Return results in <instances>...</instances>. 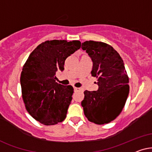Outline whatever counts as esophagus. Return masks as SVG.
Instances as JSON below:
<instances>
[{"label":"esophagus","instance_id":"esophagus-1","mask_svg":"<svg viewBox=\"0 0 152 152\" xmlns=\"http://www.w3.org/2000/svg\"><path fill=\"white\" fill-rule=\"evenodd\" d=\"M74 91H76V92H77V91H80V88H76V87H74Z\"/></svg>","mask_w":152,"mask_h":152}]
</instances>
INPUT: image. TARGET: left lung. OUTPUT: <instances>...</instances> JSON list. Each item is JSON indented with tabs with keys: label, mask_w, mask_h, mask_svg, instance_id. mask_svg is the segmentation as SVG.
Here are the masks:
<instances>
[{
	"label": "left lung",
	"mask_w": 152,
	"mask_h": 152,
	"mask_svg": "<svg viewBox=\"0 0 152 152\" xmlns=\"http://www.w3.org/2000/svg\"><path fill=\"white\" fill-rule=\"evenodd\" d=\"M92 61L91 74L97 78L96 91L84 92L81 106L90 122L108 124L120 114L129 92V77L120 54L112 46L101 42L82 43Z\"/></svg>",
	"instance_id": "8db88e82"
}]
</instances>
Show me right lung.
<instances>
[{
	"label": "right lung",
	"instance_id": "add662e5",
	"mask_svg": "<svg viewBox=\"0 0 152 152\" xmlns=\"http://www.w3.org/2000/svg\"><path fill=\"white\" fill-rule=\"evenodd\" d=\"M78 40H50L39 44L30 54L20 83L26 110L44 125H54L66 118L74 89L56 82L57 71L64 70L65 60L79 49Z\"/></svg>",
	"mask_w": 152,
	"mask_h": 152
}]
</instances>
